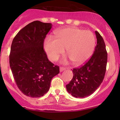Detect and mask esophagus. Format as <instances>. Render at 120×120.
Segmentation results:
<instances>
[{
	"label": "esophagus",
	"mask_w": 120,
	"mask_h": 120,
	"mask_svg": "<svg viewBox=\"0 0 120 120\" xmlns=\"http://www.w3.org/2000/svg\"><path fill=\"white\" fill-rule=\"evenodd\" d=\"M66 70V68L63 67H60V72H62V71H63L64 70Z\"/></svg>",
	"instance_id": "1"
}]
</instances>
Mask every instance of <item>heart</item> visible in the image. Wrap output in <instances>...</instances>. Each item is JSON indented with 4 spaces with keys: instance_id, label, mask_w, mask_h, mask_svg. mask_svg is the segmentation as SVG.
Returning <instances> with one entry per match:
<instances>
[{
    "instance_id": "b5f03b06",
    "label": "heart",
    "mask_w": 120,
    "mask_h": 120,
    "mask_svg": "<svg viewBox=\"0 0 120 120\" xmlns=\"http://www.w3.org/2000/svg\"><path fill=\"white\" fill-rule=\"evenodd\" d=\"M54 39L48 38L44 49L48 58L56 61L64 52L75 65H80L88 60L94 53L96 39L90 31L75 27L61 29L54 33Z\"/></svg>"
}]
</instances>
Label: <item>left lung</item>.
<instances>
[{
  "label": "left lung",
  "instance_id": "1",
  "mask_svg": "<svg viewBox=\"0 0 120 120\" xmlns=\"http://www.w3.org/2000/svg\"><path fill=\"white\" fill-rule=\"evenodd\" d=\"M97 45L89 61L80 67L72 70L73 77L66 85L68 92L72 96L83 98L92 94L100 85L106 73L107 53L105 42L95 31Z\"/></svg>",
  "mask_w": 120,
  "mask_h": 120
}]
</instances>
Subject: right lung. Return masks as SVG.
Here are the masks:
<instances>
[{
    "label": "right lung",
    "instance_id": "obj_1",
    "mask_svg": "<svg viewBox=\"0 0 120 120\" xmlns=\"http://www.w3.org/2000/svg\"><path fill=\"white\" fill-rule=\"evenodd\" d=\"M52 26L51 23L33 21L21 29L12 42L10 66L19 89L29 97L40 98L46 94L52 79L60 72L43 49Z\"/></svg>",
    "mask_w": 120,
    "mask_h": 120
}]
</instances>
